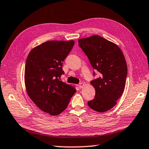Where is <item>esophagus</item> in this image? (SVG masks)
I'll list each match as a JSON object with an SVG mask.
<instances>
[{"instance_id": "34e87169", "label": "esophagus", "mask_w": 149, "mask_h": 149, "mask_svg": "<svg viewBox=\"0 0 149 149\" xmlns=\"http://www.w3.org/2000/svg\"><path fill=\"white\" fill-rule=\"evenodd\" d=\"M84 85H85V84L84 82H81V83L78 84V86L79 88H80V89H81V88H82L84 86Z\"/></svg>"}]
</instances>
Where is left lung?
<instances>
[{
	"mask_svg": "<svg viewBox=\"0 0 149 149\" xmlns=\"http://www.w3.org/2000/svg\"><path fill=\"white\" fill-rule=\"evenodd\" d=\"M78 45L93 69L100 72L99 77L91 81L96 93L95 98L87 102L88 105L100 113L110 110L125 86L127 65L122 51L116 44L99 35L79 39Z\"/></svg>",
	"mask_w": 149,
	"mask_h": 149,
	"instance_id": "obj_1",
	"label": "left lung"
}]
</instances>
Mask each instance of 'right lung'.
<instances>
[{"label":"right lung","mask_w":149,"mask_h":149,"mask_svg":"<svg viewBox=\"0 0 149 149\" xmlns=\"http://www.w3.org/2000/svg\"><path fill=\"white\" fill-rule=\"evenodd\" d=\"M74 40L47 41L30 51L25 65V86L29 98L42 111L60 114L68 107L76 90L60 80L63 60Z\"/></svg>","instance_id":"obj_1"}]
</instances>
